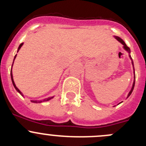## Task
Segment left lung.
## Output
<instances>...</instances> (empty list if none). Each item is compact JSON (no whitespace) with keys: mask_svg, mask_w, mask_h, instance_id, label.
I'll list each match as a JSON object with an SVG mask.
<instances>
[{"mask_svg":"<svg viewBox=\"0 0 146 146\" xmlns=\"http://www.w3.org/2000/svg\"><path fill=\"white\" fill-rule=\"evenodd\" d=\"M114 37H115L116 39H117V40H118L119 42H121V43L123 45V48H124V49L126 50V51H127L128 52H129V54H130V53H131V50H130V48H129V46H126V44H125V42H123V41L122 40V39H121L120 37H119V36H114ZM129 57H130L131 60V63H132V65H133V60H132V58H131V56L129 55ZM133 70H134V75H135V70H134V66H133ZM135 78H136V76H134V80H133V86H132V88H131V91H130V92H129V95H128V97H127V98H129V97L130 96V95H131V94L132 93V92H133V88H134V85H135Z\"/></svg>","mask_w":146,"mask_h":146,"instance_id":"8db88e82","label":"left lung"}]
</instances>
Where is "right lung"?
Instances as JSON below:
<instances>
[{
	"mask_svg": "<svg viewBox=\"0 0 146 146\" xmlns=\"http://www.w3.org/2000/svg\"><path fill=\"white\" fill-rule=\"evenodd\" d=\"M23 43H22V44H20V46H19V47H18V49H17V52H18V51H19V50H20V48H21V46H23ZM16 56H17V54H16V55L15 56L14 60H13V63H14V61H15V58H16ZM13 65H12V67H13ZM10 76H11V80H12V82H13V85H14V87H15V90H16L17 91V92H19V93L20 94V95H22V96H23V93H22V92H20V90H19L18 88H17V87H16L15 84V82H14V80H13V73H12V68H11V70H10ZM53 98H54V97H51V98H46V99H44V100H32V102H35V103H41V102H46V101H48V100H51V99H52Z\"/></svg>",
	"mask_w": 146,
	"mask_h": 146,
	"instance_id": "1",
	"label": "right lung"
}]
</instances>
